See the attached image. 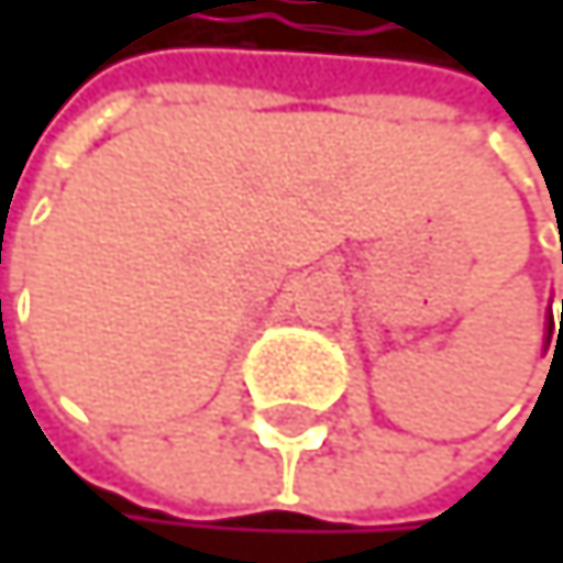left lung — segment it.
I'll list each match as a JSON object with an SVG mask.
<instances>
[{"label":"left lung","mask_w":563,"mask_h":563,"mask_svg":"<svg viewBox=\"0 0 563 563\" xmlns=\"http://www.w3.org/2000/svg\"><path fill=\"white\" fill-rule=\"evenodd\" d=\"M551 331H554V317H548V341H551ZM561 331H563V320H561ZM561 331H558V334H561Z\"/></svg>","instance_id":"8db88e82"}]
</instances>
